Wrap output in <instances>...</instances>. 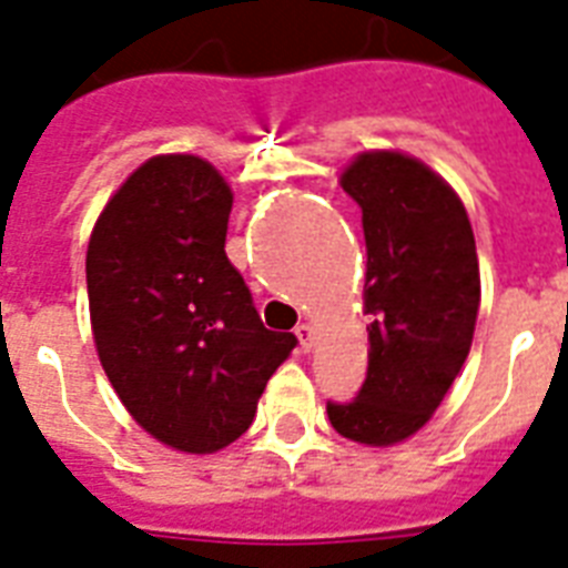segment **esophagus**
I'll return each mask as SVG.
<instances>
[{
	"label": "esophagus",
	"instance_id": "esophagus-1",
	"mask_svg": "<svg viewBox=\"0 0 568 568\" xmlns=\"http://www.w3.org/2000/svg\"><path fill=\"white\" fill-rule=\"evenodd\" d=\"M294 336H297V342H301L303 354H310L312 342H315V329H312L310 324H301V327L294 329Z\"/></svg>",
	"mask_w": 568,
	"mask_h": 568
}]
</instances>
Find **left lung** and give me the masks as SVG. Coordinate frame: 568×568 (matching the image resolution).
Instances as JSON below:
<instances>
[{
    "label": "left lung",
    "instance_id": "1",
    "mask_svg": "<svg viewBox=\"0 0 568 568\" xmlns=\"http://www.w3.org/2000/svg\"><path fill=\"white\" fill-rule=\"evenodd\" d=\"M342 189L363 209L368 374L354 400H327L345 439L395 445L422 430L466 363L480 267L466 205L404 153H363Z\"/></svg>",
    "mask_w": 568,
    "mask_h": 568
}]
</instances>
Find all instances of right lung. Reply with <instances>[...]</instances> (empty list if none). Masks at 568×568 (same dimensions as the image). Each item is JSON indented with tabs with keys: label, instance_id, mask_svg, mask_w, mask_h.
Wrapping results in <instances>:
<instances>
[{
	"label": "right lung",
	"instance_id": "1",
	"mask_svg": "<svg viewBox=\"0 0 568 568\" xmlns=\"http://www.w3.org/2000/svg\"><path fill=\"white\" fill-rule=\"evenodd\" d=\"M232 191L196 155H155L102 209L88 244L93 342L132 418L189 454L247 430L294 333L265 329L226 258Z\"/></svg>",
	"mask_w": 568,
	"mask_h": 568
}]
</instances>
